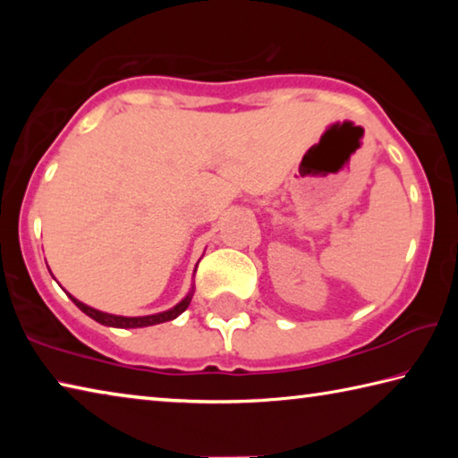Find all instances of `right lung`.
<instances>
[{"label":"right lung","instance_id":"add662e5","mask_svg":"<svg viewBox=\"0 0 458 458\" xmlns=\"http://www.w3.org/2000/svg\"><path fill=\"white\" fill-rule=\"evenodd\" d=\"M68 297L72 299V303L81 309L82 313H87L90 319L98 321L100 325H106V327H119V329H137V327H149V325H157V323H165V321H172L175 317H180L185 309L190 307V301L193 297V289L185 294V299H182L180 303L175 307L167 309L164 313H155V315H145V317H121V315H111V313H103V311H97V309H92L89 305L81 303L79 299H74L72 294H68Z\"/></svg>","mask_w":458,"mask_h":458}]
</instances>
